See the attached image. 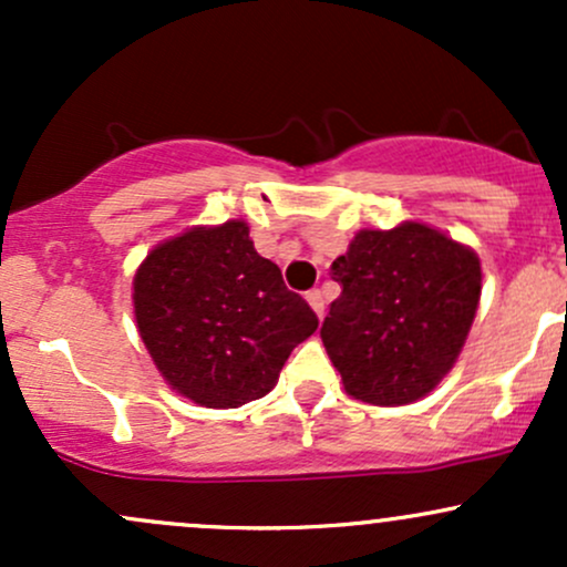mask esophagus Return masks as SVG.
Segmentation results:
<instances>
[{"instance_id":"esophagus-1","label":"esophagus","mask_w":567,"mask_h":567,"mask_svg":"<svg viewBox=\"0 0 567 567\" xmlns=\"http://www.w3.org/2000/svg\"><path fill=\"white\" fill-rule=\"evenodd\" d=\"M306 301H309V306H311V309H315L317 317L324 315V296H322L320 290H309V292H306Z\"/></svg>"}]
</instances>
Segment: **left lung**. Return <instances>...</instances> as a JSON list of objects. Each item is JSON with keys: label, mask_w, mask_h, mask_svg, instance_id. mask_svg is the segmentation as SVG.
<instances>
[{"label": "left lung", "mask_w": 567, "mask_h": 567, "mask_svg": "<svg viewBox=\"0 0 567 567\" xmlns=\"http://www.w3.org/2000/svg\"><path fill=\"white\" fill-rule=\"evenodd\" d=\"M341 296L322 343L343 389L370 405H408L451 373L483 292L472 247L421 220L360 229L333 261Z\"/></svg>", "instance_id": "left-lung-1"}]
</instances>
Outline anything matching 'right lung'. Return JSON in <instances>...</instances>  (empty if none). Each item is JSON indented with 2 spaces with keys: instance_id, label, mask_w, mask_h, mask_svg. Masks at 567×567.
Listing matches in <instances>:
<instances>
[{
  "instance_id": "obj_1",
  "label": "right lung",
  "mask_w": 567,
  "mask_h": 567,
  "mask_svg": "<svg viewBox=\"0 0 567 567\" xmlns=\"http://www.w3.org/2000/svg\"><path fill=\"white\" fill-rule=\"evenodd\" d=\"M133 309L162 379L202 408L269 394L290 351L320 324L239 218L192 226L148 250L133 277Z\"/></svg>"
}]
</instances>
